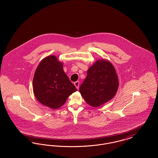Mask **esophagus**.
I'll return each instance as SVG.
<instances>
[{"instance_id":"34e87169","label":"esophagus","mask_w":158,"mask_h":158,"mask_svg":"<svg viewBox=\"0 0 158 158\" xmlns=\"http://www.w3.org/2000/svg\"><path fill=\"white\" fill-rule=\"evenodd\" d=\"M74 85H75L76 88L78 89H79V81H76V82L74 83Z\"/></svg>"}]
</instances>
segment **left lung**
Listing matches in <instances>:
<instances>
[{
  "mask_svg": "<svg viewBox=\"0 0 158 158\" xmlns=\"http://www.w3.org/2000/svg\"><path fill=\"white\" fill-rule=\"evenodd\" d=\"M118 86V76L112 63L99 59L88 69L79 92L88 104L97 108L113 99Z\"/></svg>",
  "mask_w": 158,
  "mask_h": 158,
  "instance_id": "8db88e82",
  "label": "left lung"
}]
</instances>
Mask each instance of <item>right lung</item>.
Segmentation results:
<instances>
[{"instance_id":"right-lung-1","label":"right lung","mask_w":158,"mask_h":158,"mask_svg":"<svg viewBox=\"0 0 158 158\" xmlns=\"http://www.w3.org/2000/svg\"><path fill=\"white\" fill-rule=\"evenodd\" d=\"M32 88L38 101L54 110L64 105L68 97L77 90L64 72L63 63L54 55L46 57L39 63Z\"/></svg>"}]
</instances>
